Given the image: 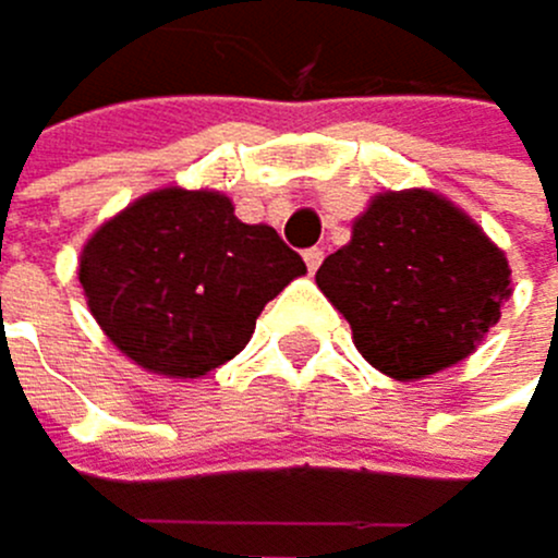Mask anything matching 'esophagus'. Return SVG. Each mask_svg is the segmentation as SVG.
<instances>
[{
  "mask_svg": "<svg viewBox=\"0 0 558 558\" xmlns=\"http://www.w3.org/2000/svg\"><path fill=\"white\" fill-rule=\"evenodd\" d=\"M323 250L319 246H312V250H305V267H308V274H316L319 270V264H323Z\"/></svg>",
  "mask_w": 558,
  "mask_h": 558,
  "instance_id": "34e87169",
  "label": "esophagus"
}]
</instances>
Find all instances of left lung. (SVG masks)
I'll return each mask as SVG.
<instances>
[{"label":"left lung","instance_id":"obj_1","mask_svg":"<svg viewBox=\"0 0 558 558\" xmlns=\"http://www.w3.org/2000/svg\"><path fill=\"white\" fill-rule=\"evenodd\" d=\"M504 253L454 204L427 191L372 201L316 284L378 372L424 378L469 357L510 294Z\"/></svg>","mask_w":558,"mask_h":558}]
</instances>
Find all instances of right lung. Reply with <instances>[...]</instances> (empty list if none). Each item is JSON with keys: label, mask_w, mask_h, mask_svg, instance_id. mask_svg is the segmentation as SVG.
I'll return each instance as SVG.
<instances>
[{"label": "right lung", "mask_w": 558, "mask_h": 558, "mask_svg": "<svg viewBox=\"0 0 558 558\" xmlns=\"http://www.w3.org/2000/svg\"><path fill=\"white\" fill-rule=\"evenodd\" d=\"M305 259L211 191H156L96 232L78 264L89 312L148 372L201 378L250 343Z\"/></svg>", "instance_id": "right-lung-1"}]
</instances>
